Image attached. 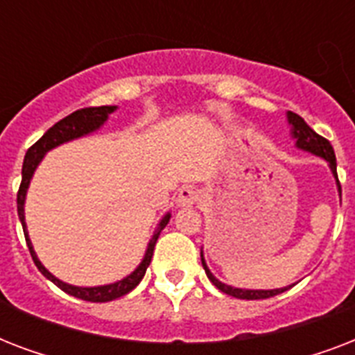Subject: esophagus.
Here are the masks:
<instances>
[{"mask_svg": "<svg viewBox=\"0 0 355 355\" xmlns=\"http://www.w3.org/2000/svg\"><path fill=\"white\" fill-rule=\"evenodd\" d=\"M199 200V191L193 188H182L178 191L177 205L178 206H193Z\"/></svg>", "mask_w": 355, "mask_h": 355, "instance_id": "obj_1", "label": "esophagus"}]
</instances>
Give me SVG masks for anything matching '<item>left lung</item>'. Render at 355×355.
Here are the masks:
<instances>
[{
  "mask_svg": "<svg viewBox=\"0 0 355 355\" xmlns=\"http://www.w3.org/2000/svg\"><path fill=\"white\" fill-rule=\"evenodd\" d=\"M287 121L291 125V136L297 139V147L302 150H308L311 155L320 156V158H324L328 162V166H330L331 173H334V177L337 180V188H339V193H341V184H339V177H337V162H336V153H334V147L326 138L319 136V134L315 132L313 128L309 127L308 123L304 121L298 114L295 112H287ZM200 261H202V267L206 270V276L210 278V282L214 286L219 289V291L227 293L230 297L236 298H243V300H259V298H269L275 297V295H280V293L287 291L291 286L287 287H280V289H241V287H232L227 286V284H223L216 278V276L211 275L210 269H208V265L205 261V256L200 252Z\"/></svg>",
  "mask_w": 355,
  "mask_h": 355,
  "instance_id": "1",
  "label": "left lung"
}]
</instances>
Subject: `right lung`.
<instances>
[{
    "label": "right lung",
    "instance_id": "1",
    "mask_svg": "<svg viewBox=\"0 0 355 355\" xmlns=\"http://www.w3.org/2000/svg\"><path fill=\"white\" fill-rule=\"evenodd\" d=\"M118 107H90V108H80L77 112L69 114L64 119H60L58 123H55L49 130H47L44 136H42L38 141H36L33 147H29V150L25 153L24 158V167H21V184H19L18 189V217L21 221V227H24L25 241H27V247H29V252L33 256V261L38 267L42 275L46 276L47 280H51L57 287H60L64 293H68L71 297H77L80 300H88V302H110V300H116V298L127 295L138 286L141 278L145 276V270L149 267L150 258H153V250H155L156 239L160 236V232L166 228V225L169 223V217L171 214H166L162 217V221L158 223L155 234L150 237L149 245H147V250H145V256L141 259V263L136 267V269L130 272L128 276H125L123 280L114 282V284H108V286H97V287H77L69 286L66 282L58 280L57 276H53L49 270L40 263V259L36 256L35 248H33V243L29 239V234H27V225H25V195H27V188H29V182L33 175H35L36 167L42 162L44 155L47 150L55 149L60 144H66V141H71V139H77L80 136H86V134L96 132L97 128H101L105 125V121L108 119V116L114 112Z\"/></svg>",
    "mask_w": 355,
    "mask_h": 355
}]
</instances>
